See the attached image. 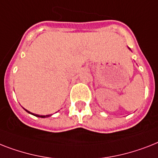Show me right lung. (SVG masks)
<instances>
[{
    "instance_id": "right-lung-1",
    "label": "right lung",
    "mask_w": 158,
    "mask_h": 158,
    "mask_svg": "<svg viewBox=\"0 0 158 158\" xmlns=\"http://www.w3.org/2000/svg\"><path fill=\"white\" fill-rule=\"evenodd\" d=\"M24 110H25V109H24ZM26 111H27V113H29V114H32V115H34V116H35V117H40V118H48V117H49V116H51V115L52 114H48V115H39V114H32V113H31L30 111H28V110H25Z\"/></svg>"
}]
</instances>
